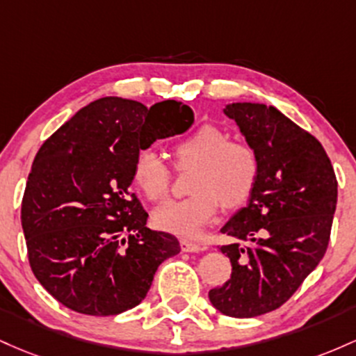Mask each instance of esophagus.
Here are the masks:
<instances>
[{
	"instance_id": "esophagus-1",
	"label": "esophagus",
	"mask_w": 356,
	"mask_h": 356,
	"mask_svg": "<svg viewBox=\"0 0 356 356\" xmlns=\"http://www.w3.org/2000/svg\"><path fill=\"white\" fill-rule=\"evenodd\" d=\"M179 247H181L183 252H200V250H205V245H200V243L191 242L188 238H181L179 241Z\"/></svg>"
}]
</instances>
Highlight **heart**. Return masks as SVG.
Listing matches in <instances>:
<instances>
[{
    "instance_id": "b5f03b06",
    "label": "heart",
    "mask_w": 356,
    "mask_h": 356,
    "mask_svg": "<svg viewBox=\"0 0 356 356\" xmlns=\"http://www.w3.org/2000/svg\"><path fill=\"white\" fill-rule=\"evenodd\" d=\"M175 165L188 168V190L181 200L158 207L153 222L159 230L195 237L220 209L242 205L255 188L261 171L257 149L242 139H227L218 126L202 124L173 145ZM133 181L151 202L165 198L171 171L153 149H139L133 161Z\"/></svg>"
}]
</instances>
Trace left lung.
Segmentation results:
<instances>
[{"mask_svg":"<svg viewBox=\"0 0 356 356\" xmlns=\"http://www.w3.org/2000/svg\"><path fill=\"white\" fill-rule=\"evenodd\" d=\"M261 159L249 205L222 227L235 238L222 245L230 279L210 289V302L232 318L277 309L316 269L328 249L338 181L321 143L273 106L229 104Z\"/></svg>","mask_w":356,"mask_h":356,"instance_id":"8db88e82","label":"left lung"}]
</instances>
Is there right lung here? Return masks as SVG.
Wrapping results in <instances>:
<instances>
[{
	"mask_svg": "<svg viewBox=\"0 0 356 356\" xmlns=\"http://www.w3.org/2000/svg\"><path fill=\"white\" fill-rule=\"evenodd\" d=\"M193 124L188 106L102 97L43 143L28 175L22 227L30 267L72 311L113 316L146 298L177 237L146 227L129 190L139 149Z\"/></svg>",
	"mask_w": 356,
	"mask_h": 356,
	"instance_id": "right-lung-1",
	"label": "right lung"
}]
</instances>
